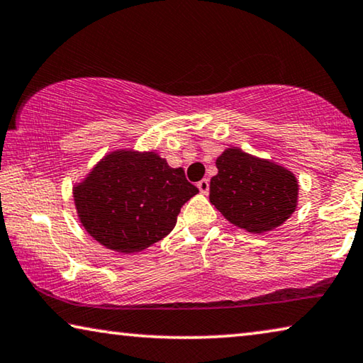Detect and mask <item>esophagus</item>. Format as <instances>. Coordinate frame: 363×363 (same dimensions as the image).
I'll use <instances>...</instances> for the list:
<instances>
[{
	"mask_svg": "<svg viewBox=\"0 0 363 363\" xmlns=\"http://www.w3.org/2000/svg\"><path fill=\"white\" fill-rule=\"evenodd\" d=\"M197 187H199L200 192H202L203 195H206V194H208V191H210V181L208 179H202V181L197 184Z\"/></svg>",
	"mask_w": 363,
	"mask_h": 363,
	"instance_id": "obj_1",
	"label": "esophagus"
}]
</instances>
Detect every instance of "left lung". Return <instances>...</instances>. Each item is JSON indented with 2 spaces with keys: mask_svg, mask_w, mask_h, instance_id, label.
Segmentation results:
<instances>
[{
  "mask_svg": "<svg viewBox=\"0 0 363 363\" xmlns=\"http://www.w3.org/2000/svg\"><path fill=\"white\" fill-rule=\"evenodd\" d=\"M216 168L210 202L235 226L255 234L268 233L294 213L298 184L283 166L240 148H228L218 157Z\"/></svg>",
  "mask_w": 363,
  "mask_h": 363,
  "instance_id": "left-lung-1",
  "label": "left lung"
}]
</instances>
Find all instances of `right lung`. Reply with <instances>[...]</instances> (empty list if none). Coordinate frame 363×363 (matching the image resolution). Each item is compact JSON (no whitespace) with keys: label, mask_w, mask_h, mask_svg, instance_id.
<instances>
[{"label":"right lung","mask_w":363,"mask_h":363,"mask_svg":"<svg viewBox=\"0 0 363 363\" xmlns=\"http://www.w3.org/2000/svg\"><path fill=\"white\" fill-rule=\"evenodd\" d=\"M199 189L157 153L114 152L74 187L80 223L101 245L140 252L168 235Z\"/></svg>","instance_id":"right-lung-1"}]
</instances>
